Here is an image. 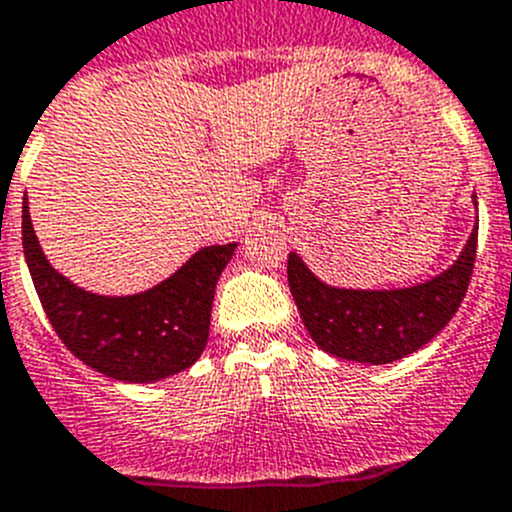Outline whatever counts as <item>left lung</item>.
<instances>
[{"label": "left lung", "mask_w": 512, "mask_h": 512, "mask_svg": "<svg viewBox=\"0 0 512 512\" xmlns=\"http://www.w3.org/2000/svg\"><path fill=\"white\" fill-rule=\"evenodd\" d=\"M477 207V197L472 194ZM477 252V224L460 257L432 280L391 290L323 283L298 252L288 255V283L315 346L356 364L381 366L427 346L460 308Z\"/></svg>", "instance_id": "8db88e82"}]
</instances>
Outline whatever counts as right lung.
<instances>
[{
    "label": "right lung",
    "instance_id": "right-lung-1",
    "mask_svg": "<svg viewBox=\"0 0 512 512\" xmlns=\"http://www.w3.org/2000/svg\"><path fill=\"white\" fill-rule=\"evenodd\" d=\"M22 247L42 308L68 351L108 379L154 384L191 369L207 348L214 288L237 242L202 247L143 293H90L50 265L25 194Z\"/></svg>",
    "mask_w": 512,
    "mask_h": 512
}]
</instances>
